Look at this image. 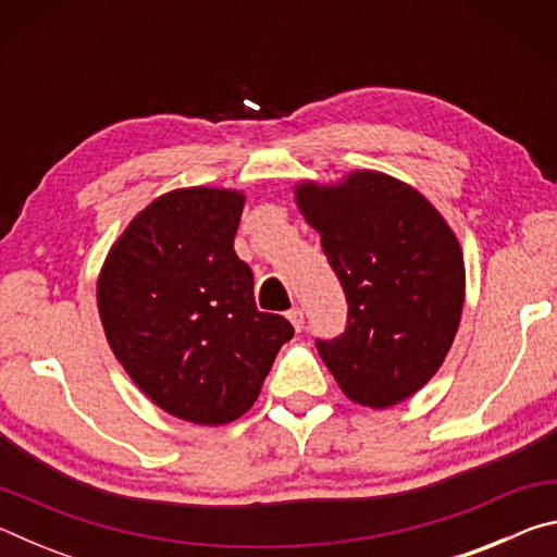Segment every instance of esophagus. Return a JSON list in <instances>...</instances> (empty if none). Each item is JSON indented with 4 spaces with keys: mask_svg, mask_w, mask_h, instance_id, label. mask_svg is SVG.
<instances>
[{
    "mask_svg": "<svg viewBox=\"0 0 557 557\" xmlns=\"http://www.w3.org/2000/svg\"><path fill=\"white\" fill-rule=\"evenodd\" d=\"M287 319L292 322V326L297 329V332H301V329H305V309H299V307L289 309V312H287Z\"/></svg>",
    "mask_w": 557,
    "mask_h": 557,
    "instance_id": "1",
    "label": "esophagus"
}]
</instances>
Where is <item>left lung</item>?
<instances>
[{
    "instance_id": "8db88e82",
    "label": "left lung",
    "mask_w": 557,
    "mask_h": 557,
    "mask_svg": "<svg viewBox=\"0 0 557 557\" xmlns=\"http://www.w3.org/2000/svg\"><path fill=\"white\" fill-rule=\"evenodd\" d=\"M348 314L317 351L348 398L391 408L445 361L465 305V260L445 219L398 178L356 172L338 186H297Z\"/></svg>"
}]
</instances>
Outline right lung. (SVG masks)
Wrapping results in <instances>:
<instances>
[{
  "mask_svg": "<svg viewBox=\"0 0 557 557\" xmlns=\"http://www.w3.org/2000/svg\"><path fill=\"white\" fill-rule=\"evenodd\" d=\"M243 196L178 188L112 245L98 280L108 344L149 400L196 425H225L258 400L285 317L258 312L252 270L233 240Z\"/></svg>",
  "mask_w": 557,
  "mask_h": 557,
  "instance_id": "right-lung-1",
  "label": "right lung"
}]
</instances>
